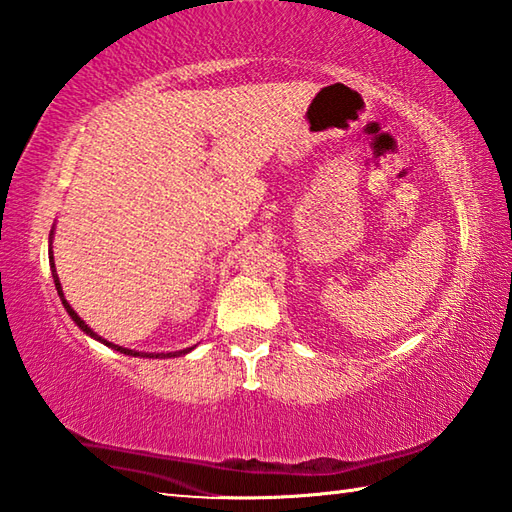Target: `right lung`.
<instances>
[{
    "label": "right lung",
    "instance_id": "1",
    "mask_svg": "<svg viewBox=\"0 0 512 512\" xmlns=\"http://www.w3.org/2000/svg\"><path fill=\"white\" fill-rule=\"evenodd\" d=\"M50 269H52V278H54V287H56V293H59V298H61V302H63V306H65V311L70 313V317L74 320V324L81 328L83 333H87L89 337H94L96 342H100V344H105V346H109V348H113V350H118V352H122V355H129V357H155V359H168V357H181V355H186V352H190L192 348H186V350H179V352H138V350H131V348H122V346H116V344H111V342H107V339H102L100 335H96L92 328H89L81 317H78V313L72 309L70 306V302L65 300V295H63V287H61V280H59V274H56V267H54V254H52V234H50Z\"/></svg>",
    "mask_w": 512,
    "mask_h": 512
}]
</instances>
